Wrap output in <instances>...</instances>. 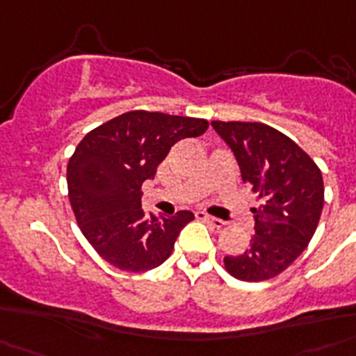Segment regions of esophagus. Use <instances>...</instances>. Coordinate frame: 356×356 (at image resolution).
Masks as SVG:
<instances>
[{
    "label": "esophagus",
    "mask_w": 356,
    "mask_h": 356,
    "mask_svg": "<svg viewBox=\"0 0 356 356\" xmlns=\"http://www.w3.org/2000/svg\"><path fill=\"white\" fill-rule=\"evenodd\" d=\"M195 218H197V220H201V222L209 223V225H212L214 229H222L223 225H225V222H223V220H218V218L209 216V214H205V212H195Z\"/></svg>",
    "instance_id": "esophagus-1"
}]
</instances>
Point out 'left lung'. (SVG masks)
I'll return each mask as SVG.
<instances>
[{
  "label": "left lung",
  "mask_w": 356,
  "mask_h": 356,
  "mask_svg": "<svg viewBox=\"0 0 356 356\" xmlns=\"http://www.w3.org/2000/svg\"><path fill=\"white\" fill-rule=\"evenodd\" d=\"M236 156L242 181L259 194L254 236L242 254L225 257L240 281L260 282L284 271L309 245L323 209L316 162L281 131L259 122H212Z\"/></svg>",
  "instance_id": "1"
}]
</instances>
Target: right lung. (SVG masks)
<instances>
[{
  "instance_id": "add662e5",
  "label": "right lung",
  "mask_w": 356,
  "mask_h": 356,
  "mask_svg": "<svg viewBox=\"0 0 356 356\" xmlns=\"http://www.w3.org/2000/svg\"><path fill=\"white\" fill-rule=\"evenodd\" d=\"M209 122L131 111L86 134L68 162V197L81 233L97 254L123 271H147L172 254L190 211L145 216L142 184L153 179L175 142L203 134Z\"/></svg>"
}]
</instances>
